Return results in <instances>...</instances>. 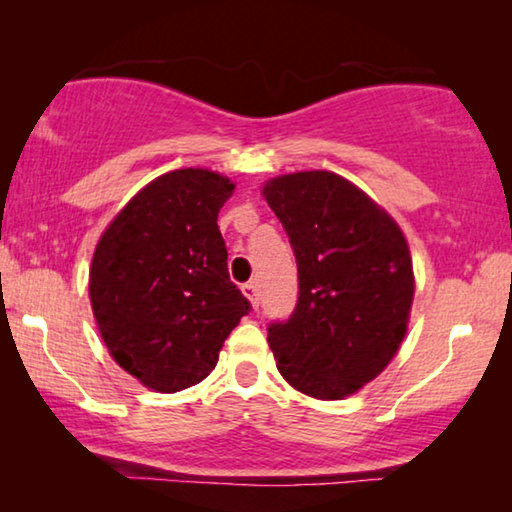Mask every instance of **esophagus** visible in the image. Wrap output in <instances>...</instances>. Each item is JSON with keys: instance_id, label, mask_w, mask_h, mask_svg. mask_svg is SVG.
Wrapping results in <instances>:
<instances>
[{"instance_id": "34e87169", "label": "esophagus", "mask_w": 512, "mask_h": 512, "mask_svg": "<svg viewBox=\"0 0 512 512\" xmlns=\"http://www.w3.org/2000/svg\"><path fill=\"white\" fill-rule=\"evenodd\" d=\"M241 291H244V296L250 300V305H253L255 309L259 307V289L255 282H246L244 287H241Z\"/></svg>"}]
</instances>
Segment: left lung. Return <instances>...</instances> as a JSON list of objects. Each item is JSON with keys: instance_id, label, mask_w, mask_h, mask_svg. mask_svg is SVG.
Segmentation results:
<instances>
[{"instance_id": "8db88e82", "label": "left lung", "mask_w": 512, "mask_h": 512, "mask_svg": "<svg viewBox=\"0 0 512 512\" xmlns=\"http://www.w3.org/2000/svg\"><path fill=\"white\" fill-rule=\"evenodd\" d=\"M266 203L298 264V302L268 325L277 370L300 393L343 400L395 357L413 302L400 225L332 171L268 180Z\"/></svg>"}]
</instances>
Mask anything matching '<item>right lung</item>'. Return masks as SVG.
<instances>
[{"label":"right lung","mask_w":512,"mask_h":512,"mask_svg":"<svg viewBox=\"0 0 512 512\" xmlns=\"http://www.w3.org/2000/svg\"><path fill=\"white\" fill-rule=\"evenodd\" d=\"M232 189L207 169L164 173L133 196L94 250L90 300L101 339L153 391L203 381L250 311L216 225Z\"/></svg>","instance_id":"add662e5"}]
</instances>
